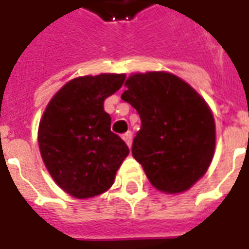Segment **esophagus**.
Instances as JSON below:
<instances>
[{
	"instance_id": "esophagus-1",
	"label": "esophagus",
	"mask_w": 249,
	"mask_h": 249,
	"mask_svg": "<svg viewBox=\"0 0 249 249\" xmlns=\"http://www.w3.org/2000/svg\"><path fill=\"white\" fill-rule=\"evenodd\" d=\"M122 138L126 142V144H127L128 147H131V143H133V133H131V131H127L126 134H123Z\"/></svg>"
}]
</instances>
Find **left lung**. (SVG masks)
<instances>
[{
  "label": "left lung",
  "instance_id": "1",
  "mask_svg": "<svg viewBox=\"0 0 249 249\" xmlns=\"http://www.w3.org/2000/svg\"><path fill=\"white\" fill-rule=\"evenodd\" d=\"M124 86L122 99L141 118L133 157L158 190L170 195L188 190L212 162V111L188 83L169 72L135 73Z\"/></svg>",
  "mask_w": 249,
  "mask_h": 249
}]
</instances>
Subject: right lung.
Wrapping results in <instances>:
<instances>
[{"instance_id": "add662e5", "label": "right lung", "mask_w": 249, "mask_h": 249, "mask_svg": "<svg viewBox=\"0 0 249 249\" xmlns=\"http://www.w3.org/2000/svg\"><path fill=\"white\" fill-rule=\"evenodd\" d=\"M126 79L123 73L82 76L54 93L38 126V147L51 177L76 198L105 193L128 156L127 144L111 131L106 98Z\"/></svg>"}]
</instances>
